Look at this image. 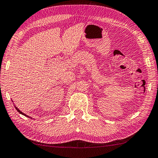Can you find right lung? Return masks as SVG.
Wrapping results in <instances>:
<instances>
[{"label": "right lung", "instance_id": "1", "mask_svg": "<svg viewBox=\"0 0 158 158\" xmlns=\"http://www.w3.org/2000/svg\"><path fill=\"white\" fill-rule=\"evenodd\" d=\"M15 108H16V110H17V111H18V112H19V113H20V114H23V115H24V116L29 117V116H27V115H26V114H24V113H23V112H21L20 110H19L18 108H17V107H15Z\"/></svg>", "mask_w": 158, "mask_h": 158}]
</instances>
